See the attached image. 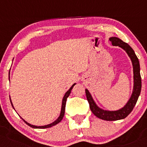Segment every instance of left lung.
I'll return each mask as SVG.
<instances>
[{
    "mask_svg": "<svg viewBox=\"0 0 147 147\" xmlns=\"http://www.w3.org/2000/svg\"><path fill=\"white\" fill-rule=\"evenodd\" d=\"M109 40L111 41L113 46H118L119 47L122 48L126 52L128 56L130 58L131 61H132V67H133L134 79V86L132 95H131L130 98L127 102L126 104L122 109L117 111H106L103 110L97 106L87 89H85V92L86 98H87V101L89 103V107H90L91 111L94 115L97 118L102 119V120H108V121H114V120L125 118L133 110L136 103L138 100L139 96H140V92H141L142 80L141 75H140V62H139L138 58H137L133 49L127 43H125L124 41H122L118 37H111Z\"/></svg>",
    "mask_w": 147,
    "mask_h": 147,
    "instance_id": "8db88e82",
    "label": "left lung"
}]
</instances>
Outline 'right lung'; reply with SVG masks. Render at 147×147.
<instances>
[{"mask_svg":"<svg viewBox=\"0 0 147 147\" xmlns=\"http://www.w3.org/2000/svg\"><path fill=\"white\" fill-rule=\"evenodd\" d=\"M9 79H10V74H9ZM75 84H76V83H75V84H72V86H71L70 88H69V90L67 91V92H66L64 96H63V101H62L61 111V113H60L59 117H58V118H57L56 120H55V121L53 122V123H51V124L46 125H44V126H36V125H33L29 124V123H27V121H25V120H24V119H23L22 118V117H20V118H21L23 120H24V123H26V124L27 125L30 126L31 127H32V128H35V129H36V128H38V129H44V128H49V127H53V126H54V125H57V124H58V123H59L61 121L62 119H63V116H64V114H65V104H66V101H67V97L69 96V94H70V93H71V90H72V88H73V86H75ZM10 103H11V105H12V108H13V109H15V108H14L13 105H12V101H11V99H10Z\"/></svg>","mask_w":147,"mask_h":147,"instance_id":"add662e5","label":"right lung"}]
</instances>
